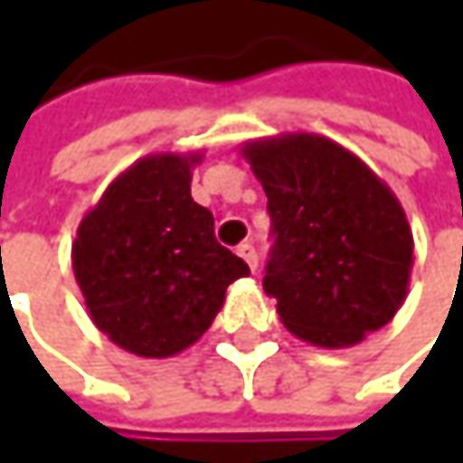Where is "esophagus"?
<instances>
[{
  "mask_svg": "<svg viewBox=\"0 0 463 463\" xmlns=\"http://www.w3.org/2000/svg\"><path fill=\"white\" fill-rule=\"evenodd\" d=\"M238 257H241L251 270H257V251H254L251 243H241V246H238Z\"/></svg>",
  "mask_w": 463,
  "mask_h": 463,
  "instance_id": "1",
  "label": "esophagus"
}]
</instances>
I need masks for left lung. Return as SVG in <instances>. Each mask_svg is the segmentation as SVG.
Wrapping results in <instances>:
<instances>
[{
    "label": "left lung",
    "instance_id": "8db88e82",
    "mask_svg": "<svg viewBox=\"0 0 463 463\" xmlns=\"http://www.w3.org/2000/svg\"><path fill=\"white\" fill-rule=\"evenodd\" d=\"M268 195L273 249L265 295L281 324L319 348H348L394 319L408 298L413 231L392 187L319 134L241 146Z\"/></svg>",
    "mask_w": 463,
    "mask_h": 463
}]
</instances>
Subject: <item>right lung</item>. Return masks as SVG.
I'll use <instances>...</instances> for the list:
<instances>
[{
    "instance_id": "add662e5",
    "label": "right lung",
    "mask_w": 463,
    "mask_h": 463,
    "mask_svg": "<svg viewBox=\"0 0 463 463\" xmlns=\"http://www.w3.org/2000/svg\"><path fill=\"white\" fill-rule=\"evenodd\" d=\"M203 152H157L128 165L82 217L71 268L93 324L120 348L165 359L190 348L249 265L214 238L190 195Z\"/></svg>"
}]
</instances>
